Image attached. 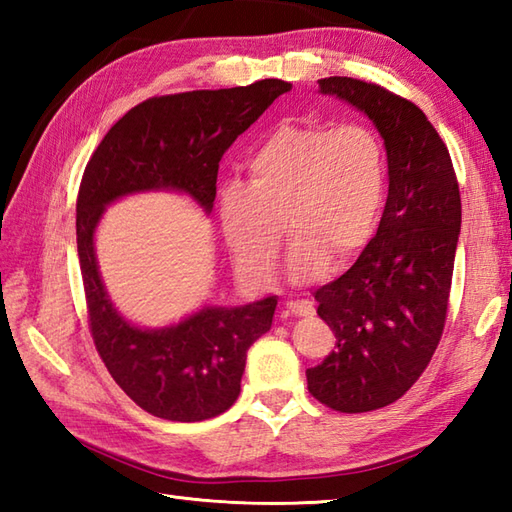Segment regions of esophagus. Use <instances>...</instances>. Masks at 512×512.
<instances>
[{"mask_svg":"<svg viewBox=\"0 0 512 512\" xmlns=\"http://www.w3.org/2000/svg\"><path fill=\"white\" fill-rule=\"evenodd\" d=\"M288 310L297 317H312L314 314V303L312 301H288Z\"/></svg>","mask_w":512,"mask_h":512,"instance_id":"obj_1","label":"esophagus"}]
</instances>
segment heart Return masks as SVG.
Wrapping results in <instances>:
<instances>
[{"label": "heart", "instance_id": "b5f03b06", "mask_svg": "<svg viewBox=\"0 0 512 512\" xmlns=\"http://www.w3.org/2000/svg\"><path fill=\"white\" fill-rule=\"evenodd\" d=\"M244 184L222 191V231L235 264L257 284L275 277L284 224L290 268L308 279L325 264L361 250L387 193L383 140L365 123H284L255 145Z\"/></svg>", "mask_w": 512, "mask_h": 512}]
</instances>
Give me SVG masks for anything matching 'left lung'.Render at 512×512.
<instances>
[{
    "label": "left lung",
    "instance_id": "8db88e82",
    "mask_svg": "<svg viewBox=\"0 0 512 512\" xmlns=\"http://www.w3.org/2000/svg\"><path fill=\"white\" fill-rule=\"evenodd\" d=\"M385 138L389 195L376 235L339 279L314 292L336 350L306 372L341 413L396 402L427 369L447 321L462 202L449 149L416 103L352 76L319 81Z\"/></svg>",
    "mask_w": 512,
    "mask_h": 512
}]
</instances>
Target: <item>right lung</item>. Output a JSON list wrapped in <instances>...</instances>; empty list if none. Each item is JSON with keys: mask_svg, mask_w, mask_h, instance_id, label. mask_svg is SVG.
I'll use <instances>...</instances> for the list:
<instances>
[{"mask_svg": "<svg viewBox=\"0 0 512 512\" xmlns=\"http://www.w3.org/2000/svg\"><path fill=\"white\" fill-rule=\"evenodd\" d=\"M292 83L154 96L132 107L94 149L76 198V246L90 334L116 385L156 418L200 422L239 396L246 352L273 325L277 299L244 308H204L176 328L138 330L112 308L94 257L103 206L125 193L171 187L206 211L215 200L224 151Z\"/></svg>", "mask_w": 512, "mask_h": 512, "instance_id": "right-lung-1", "label": "right lung"}]
</instances>
